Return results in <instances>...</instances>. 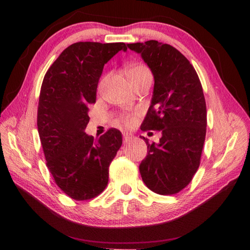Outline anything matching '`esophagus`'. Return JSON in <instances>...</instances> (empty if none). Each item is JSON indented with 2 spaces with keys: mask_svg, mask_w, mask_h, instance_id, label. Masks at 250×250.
<instances>
[{
  "mask_svg": "<svg viewBox=\"0 0 250 250\" xmlns=\"http://www.w3.org/2000/svg\"><path fill=\"white\" fill-rule=\"evenodd\" d=\"M133 139V135L131 134V133H124V142H129V141H131Z\"/></svg>",
  "mask_w": 250,
  "mask_h": 250,
  "instance_id": "obj_1",
  "label": "esophagus"
}]
</instances>
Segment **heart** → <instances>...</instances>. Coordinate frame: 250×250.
Masks as SVG:
<instances>
[{"mask_svg": "<svg viewBox=\"0 0 250 250\" xmlns=\"http://www.w3.org/2000/svg\"><path fill=\"white\" fill-rule=\"evenodd\" d=\"M125 75L128 77L130 83L133 84L135 82L142 79L146 76H151V71L146 66L142 64H132L125 68ZM104 78L100 82V86L104 83ZM119 121L122 125L131 126L135 121V115H133V113H125V115L121 116Z\"/></svg>", "mask_w": 250, "mask_h": 250, "instance_id": "1", "label": "heart"}]
</instances>
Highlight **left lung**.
Listing matches in <instances>:
<instances>
[{
  "instance_id": "8db88e82",
  "label": "left lung",
  "mask_w": 250,
  "mask_h": 250,
  "mask_svg": "<svg viewBox=\"0 0 250 250\" xmlns=\"http://www.w3.org/2000/svg\"><path fill=\"white\" fill-rule=\"evenodd\" d=\"M128 47L141 54L154 76L141 129L162 132L158 145L143 137L147 153L139 170L151 191L173 195L191 183L201 163L207 125L202 83L188 59L171 45L147 41Z\"/></svg>"
}]
</instances>
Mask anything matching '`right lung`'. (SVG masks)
Segmentation results:
<instances>
[{
    "label": "right lung",
    "instance_id": "add662e5",
    "mask_svg": "<svg viewBox=\"0 0 250 250\" xmlns=\"http://www.w3.org/2000/svg\"><path fill=\"white\" fill-rule=\"evenodd\" d=\"M120 50H126L125 43L71 44L49 67L42 83L37 128L46 166L58 188L76 201L91 200L104 192L109 166L122 145L117 129L98 139L83 131L104 66Z\"/></svg>",
    "mask_w": 250,
    "mask_h": 250
}]
</instances>
